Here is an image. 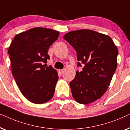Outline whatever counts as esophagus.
<instances>
[{"instance_id":"1","label":"esophagus","mask_w":130,"mask_h":130,"mask_svg":"<svg viewBox=\"0 0 130 130\" xmlns=\"http://www.w3.org/2000/svg\"><path fill=\"white\" fill-rule=\"evenodd\" d=\"M58 73H59L60 74H62L64 73V70H58Z\"/></svg>"}]
</instances>
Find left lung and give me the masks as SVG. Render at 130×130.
<instances>
[{
  "label": "left lung",
  "mask_w": 130,
  "mask_h": 130,
  "mask_svg": "<svg viewBox=\"0 0 130 130\" xmlns=\"http://www.w3.org/2000/svg\"><path fill=\"white\" fill-rule=\"evenodd\" d=\"M63 38L76 51L78 61L85 64L70 83L73 97L81 104L98 100L107 90L117 69V47L109 36L90 29L72 31ZM77 65L81 66L80 63Z\"/></svg>",
  "instance_id": "obj_1"
}]
</instances>
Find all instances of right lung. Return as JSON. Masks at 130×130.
<instances>
[{
  "instance_id": "obj_1",
  "label": "right lung",
  "mask_w": 130,
  "mask_h": 130,
  "mask_svg": "<svg viewBox=\"0 0 130 130\" xmlns=\"http://www.w3.org/2000/svg\"><path fill=\"white\" fill-rule=\"evenodd\" d=\"M59 34L50 28H34L17 34L9 47L12 73L17 85L23 95L34 104L47 102L54 95L57 72L42 63L50 58L48 48Z\"/></svg>"
}]
</instances>
